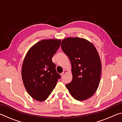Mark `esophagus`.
Returning <instances> with one entry per match:
<instances>
[{
    "mask_svg": "<svg viewBox=\"0 0 122 122\" xmlns=\"http://www.w3.org/2000/svg\"><path fill=\"white\" fill-rule=\"evenodd\" d=\"M67 73V72H66V71H65V70H64V71H63V72H62V73H61V76H63L64 75H65V74Z\"/></svg>",
    "mask_w": 122,
    "mask_h": 122,
    "instance_id": "1",
    "label": "esophagus"
}]
</instances>
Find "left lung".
Here are the masks:
<instances>
[{"instance_id": "obj_1", "label": "left lung", "mask_w": 122, "mask_h": 122, "mask_svg": "<svg viewBox=\"0 0 122 122\" xmlns=\"http://www.w3.org/2000/svg\"><path fill=\"white\" fill-rule=\"evenodd\" d=\"M61 48L71 62L73 79L66 87L76 100L92 97L98 87L101 75V62L94 45L86 39L66 38Z\"/></svg>"}]
</instances>
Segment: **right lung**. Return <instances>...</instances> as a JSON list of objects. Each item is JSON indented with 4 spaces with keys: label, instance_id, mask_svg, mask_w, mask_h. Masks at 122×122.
Returning <instances> with one entry per match:
<instances>
[{
    "label": "right lung",
    "instance_id": "add662e5",
    "mask_svg": "<svg viewBox=\"0 0 122 122\" xmlns=\"http://www.w3.org/2000/svg\"><path fill=\"white\" fill-rule=\"evenodd\" d=\"M61 40H42L27 53L22 66V81L28 94L34 100L44 101L53 92L61 76L53 62Z\"/></svg>",
    "mask_w": 122,
    "mask_h": 122
}]
</instances>
